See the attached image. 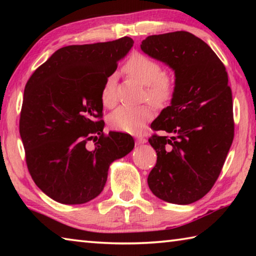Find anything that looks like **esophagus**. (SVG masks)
Masks as SVG:
<instances>
[{"label": "esophagus", "mask_w": 256, "mask_h": 256, "mask_svg": "<svg viewBox=\"0 0 256 256\" xmlns=\"http://www.w3.org/2000/svg\"><path fill=\"white\" fill-rule=\"evenodd\" d=\"M136 141H138V144H146V142L148 141V140H146V138L144 136H138Z\"/></svg>", "instance_id": "obj_1"}]
</instances>
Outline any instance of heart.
<instances>
[{"label": "heart", "instance_id": "heart-1", "mask_svg": "<svg viewBox=\"0 0 256 256\" xmlns=\"http://www.w3.org/2000/svg\"><path fill=\"white\" fill-rule=\"evenodd\" d=\"M124 72L144 86V98L157 107L170 102L175 94L176 80L170 73L162 72L157 60L142 53H133L123 66ZM100 99L104 106L112 107L116 102V78L107 76L104 82ZM154 112L149 105L120 106L110 114L108 122L116 131L138 134L144 131L146 124L152 120Z\"/></svg>", "mask_w": 256, "mask_h": 256}]
</instances>
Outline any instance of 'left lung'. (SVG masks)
Wrapping results in <instances>:
<instances>
[{
  "label": "left lung",
  "mask_w": 256,
  "mask_h": 256,
  "mask_svg": "<svg viewBox=\"0 0 256 256\" xmlns=\"http://www.w3.org/2000/svg\"><path fill=\"white\" fill-rule=\"evenodd\" d=\"M141 50L175 71L176 89L151 128L157 162L148 176L156 196L175 204L200 200L222 170L234 138L232 89L224 63L211 47L188 32L152 34Z\"/></svg>",
  "instance_id": "obj_1"
}]
</instances>
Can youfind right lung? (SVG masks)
Wrapping results in <instances>:
<instances>
[{"instance_id": "1", "label": "right lung", "mask_w": 256, "mask_h": 256, "mask_svg": "<svg viewBox=\"0 0 256 256\" xmlns=\"http://www.w3.org/2000/svg\"><path fill=\"white\" fill-rule=\"evenodd\" d=\"M133 42L123 37L62 47L24 86L19 131L26 162L36 185L56 202L82 204L98 196L110 164L134 148L128 134L104 133L100 99L104 82Z\"/></svg>"}]
</instances>
